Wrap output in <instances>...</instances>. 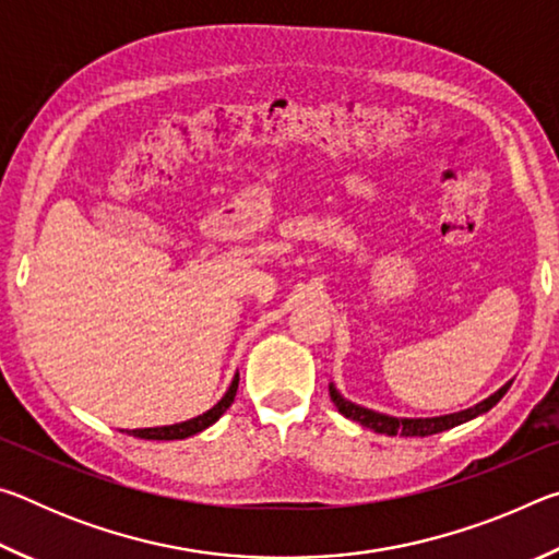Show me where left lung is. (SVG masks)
Listing matches in <instances>:
<instances>
[{
    "label": "left lung",
    "instance_id": "8db88e82",
    "mask_svg": "<svg viewBox=\"0 0 559 559\" xmlns=\"http://www.w3.org/2000/svg\"><path fill=\"white\" fill-rule=\"evenodd\" d=\"M510 384L513 382H506L498 392L486 396L484 402L468 406V409L441 414V416H392V414L367 409V406H359L355 402L345 400L333 382H330V400H333L340 414L357 424H362V427L372 429L377 433H386V437H396V433H400V437H431V433H441L447 429H453V427H459V424H466L471 419H476V416L486 414L488 409H493V406L503 400V394L510 390Z\"/></svg>",
    "mask_w": 559,
    "mask_h": 559
}]
</instances>
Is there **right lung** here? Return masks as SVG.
<instances>
[{
  "mask_svg": "<svg viewBox=\"0 0 559 559\" xmlns=\"http://www.w3.org/2000/svg\"><path fill=\"white\" fill-rule=\"evenodd\" d=\"M236 390H239V372L234 374V380L229 384V390L224 392V396L219 402H216L212 409H206L204 414L194 416V419H187V421H179V424H167V427H150V429H126V433L130 437H138V439H150V441H173V439H187V437H194V433H200L204 429H210L214 421H219V416L229 409Z\"/></svg>",
  "mask_w": 559,
  "mask_h": 559,
  "instance_id": "obj_1",
  "label": "right lung"
}]
</instances>
